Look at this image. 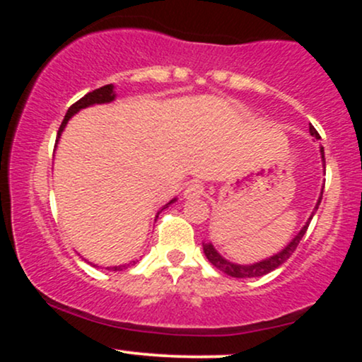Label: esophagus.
<instances>
[{
  "label": "esophagus",
  "instance_id": "1",
  "mask_svg": "<svg viewBox=\"0 0 362 362\" xmlns=\"http://www.w3.org/2000/svg\"><path fill=\"white\" fill-rule=\"evenodd\" d=\"M202 194H204V187H202V184H199V182H192V184L187 185L184 190L185 199H197L201 197Z\"/></svg>",
  "mask_w": 362,
  "mask_h": 362
}]
</instances>
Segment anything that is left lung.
I'll return each mask as SVG.
<instances>
[{"label":"left lung","mask_w":362,"mask_h":362,"mask_svg":"<svg viewBox=\"0 0 362 362\" xmlns=\"http://www.w3.org/2000/svg\"><path fill=\"white\" fill-rule=\"evenodd\" d=\"M310 134L315 136V138H320L317 129H315L313 126H310ZM320 153H322V161H323V167H325V151H323V148H320ZM322 195H323V189H322V194H320V197H318L317 206H315V211H313V213H311L310 219H308V221H306L305 226L301 228L300 233H298L293 240H291L288 247L282 248V250L279 253H276V255L269 257V259H265V260H262V262H255V264L242 265V264H233V262L223 259V257L219 255L218 252H216V248L211 243H202L207 260H209L216 269H219V271L226 274V276L236 277V279H247V277H262V276H265V274L276 271V269L279 267V265L284 264V262L288 260L291 255H293L294 250H296V247H298V245H300L301 238H303V236H305L306 230H308L311 218H313V214L317 213L320 202H322Z\"/></svg>","instance_id":"1"}]
</instances>
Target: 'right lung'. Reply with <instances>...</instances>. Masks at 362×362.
Here are the masks:
<instances>
[{"label":"right lung","mask_w":362,"mask_h":362,"mask_svg":"<svg viewBox=\"0 0 362 362\" xmlns=\"http://www.w3.org/2000/svg\"><path fill=\"white\" fill-rule=\"evenodd\" d=\"M114 98H115L114 85H105V86H102V88H97V90L90 91V93H86L85 97L80 98V100H78L76 103H73V105L68 109V112H66L64 120H62V122H61L59 132H57L56 144H57V141H59L61 132L64 131V127H66V124H68V120L71 119L73 115L76 114V112H80L81 109H86V107H90V105H95V103H109V102L114 100ZM172 202H175V199H172V201H170L168 204H165L163 207H161V211L167 209V207L172 204ZM161 211H158V214H160ZM156 218H158V216H156ZM126 267H127V265H115V267H107V269H109V271H122V269H126Z\"/></svg>","instance_id":"1"}]
</instances>
